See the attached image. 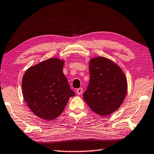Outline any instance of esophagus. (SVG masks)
<instances>
[{
	"instance_id": "1",
	"label": "esophagus",
	"mask_w": 154,
	"mask_h": 154,
	"mask_svg": "<svg viewBox=\"0 0 154 154\" xmlns=\"http://www.w3.org/2000/svg\"><path fill=\"white\" fill-rule=\"evenodd\" d=\"M82 91H83V89H82V88H78V89L76 90V92H77V94H79V95H80L82 93Z\"/></svg>"
}]
</instances>
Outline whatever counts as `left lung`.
I'll return each instance as SVG.
<instances>
[{"mask_svg":"<svg viewBox=\"0 0 154 154\" xmlns=\"http://www.w3.org/2000/svg\"><path fill=\"white\" fill-rule=\"evenodd\" d=\"M89 85L83 98L92 111L110 115L119 108L127 92V81L119 66L106 57L89 61Z\"/></svg>","mask_w":154,"mask_h":154,"instance_id":"obj_1","label":"left lung"}]
</instances>
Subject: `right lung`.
<instances>
[{"label": "right lung", "mask_w": 154, "mask_h": 154, "mask_svg": "<svg viewBox=\"0 0 154 154\" xmlns=\"http://www.w3.org/2000/svg\"><path fill=\"white\" fill-rule=\"evenodd\" d=\"M65 61L51 57L29 68L22 79L23 98L40 119L52 121L62 114L69 98L74 97L63 73Z\"/></svg>", "instance_id": "add662e5"}]
</instances>
